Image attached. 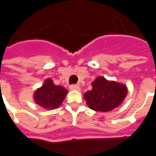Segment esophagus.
I'll use <instances>...</instances> for the list:
<instances>
[{"instance_id": "1", "label": "esophagus", "mask_w": 156, "mask_h": 156, "mask_svg": "<svg viewBox=\"0 0 156 156\" xmlns=\"http://www.w3.org/2000/svg\"><path fill=\"white\" fill-rule=\"evenodd\" d=\"M69 88H70V90H76V91H79L80 90V87L77 84L70 85Z\"/></svg>"}]
</instances>
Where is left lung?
Wrapping results in <instances>:
<instances>
[{"label":"left lung","mask_w":156,"mask_h":156,"mask_svg":"<svg viewBox=\"0 0 156 156\" xmlns=\"http://www.w3.org/2000/svg\"><path fill=\"white\" fill-rule=\"evenodd\" d=\"M93 88L85 93L84 98L89 108L99 112H108L120 105L127 94V88L116 82L107 81L98 77L92 83Z\"/></svg>","instance_id":"8db88e82"}]
</instances>
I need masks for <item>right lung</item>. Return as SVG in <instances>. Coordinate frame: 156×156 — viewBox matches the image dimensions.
Here are the masks:
<instances>
[{"label":"right lung","mask_w":156,"mask_h":156,"mask_svg":"<svg viewBox=\"0 0 156 156\" xmlns=\"http://www.w3.org/2000/svg\"><path fill=\"white\" fill-rule=\"evenodd\" d=\"M68 91L63 87L53 84L51 79H47L43 86L35 93L36 103L48 109L58 108L60 106Z\"/></svg>","instance_id":"obj_1"}]
</instances>
